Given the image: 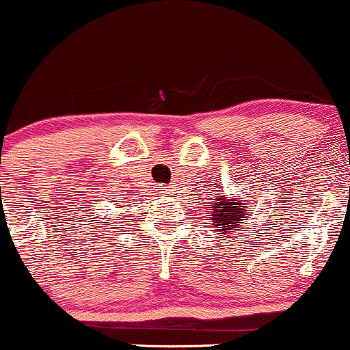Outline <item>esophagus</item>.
<instances>
[{
    "mask_svg": "<svg viewBox=\"0 0 350 350\" xmlns=\"http://www.w3.org/2000/svg\"><path fill=\"white\" fill-rule=\"evenodd\" d=\"M161 192H163V194H171V189L170 187H163Z\"/></svg>",
    "mask_w": 350,
    "mask_h": 350,
    "instance_id": "obj_1",
    "label": "esophagus"
}]
</instances>
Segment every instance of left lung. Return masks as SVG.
<instances>
[{
    "label": "left lung",
    "instance_id": "obj_1",
    "mask_svg": "<svg viewBox=\"0 0 350 350\" xmlns=\"http://www.w3.org/2000/svg\"><path fill=\"white\" fill-rule=\"evenodd\" d=\"M217 198L219 199H214L212 207L208 208L212 214L211 220L214 222L217 232H222L224 235H230V232L239 230L240 224H243V220L248 219V214H245V208L250 206H248V202H242L240 196L237 199H228L226 198V192H222ZM224 242H227V240H224Z\"/></svg>",
    "mask_w": 350,
    "mask_h": 350
}]
</instances>
